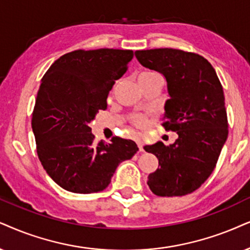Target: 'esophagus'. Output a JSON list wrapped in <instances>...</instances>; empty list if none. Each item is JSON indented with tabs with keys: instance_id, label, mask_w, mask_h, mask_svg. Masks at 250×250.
<instances>
[{
	"instance_id": "esophagus-1",
	"label": "esophagus",
	"mask_w": 250,
	"mask_h": 250,
	"mask_svg": "<svg viewBox=\"0 0 250 250\" xmlns=\"http://www.w3.org/2000/svg\"><path fill=\"white\" fill-rule=\"evenodd\" d=\"M136 143H137L138 148H140L141 152H143V151H144V147H143L144 146V143H143V141H142L140 137H137V138H136Z\"/></svg>"
}]
</instances>
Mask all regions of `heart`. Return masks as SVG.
<instances>
[{
  "instance_id": "obj_1",
  "label": "heart",
  "mask_w": 250,
  "mask_h": 250,
  "mask_svg": "<svg viewBox=\"0 0 250 250\" xmlns=\"http://www.w3.org/2000/svg\"><path fill=\"white\" fill-rule=\"evenodd\" d=\"M157 77H162V76L154 71H144L140 75L138 81L152 80V78H157ZM132 122H134L135 125H140V127H143V125H146V119H145L143 115H134L132 116Z\"/></svg>"
}]
</instances>
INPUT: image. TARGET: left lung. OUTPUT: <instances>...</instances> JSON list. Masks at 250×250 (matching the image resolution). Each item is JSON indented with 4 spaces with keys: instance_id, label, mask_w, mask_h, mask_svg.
Returning <instances> with one entry per match:
<instances>
[{
    "instance_id": "obj_1",
    "label": "left lung",
    "mask_w": 250,
    "mask_h": 250,
    "mask_svg": "<svg viewBox=\"0 0 250 250\" xmlns=\"http://www.w3.org/2000/svg\"><path fill=\"white\" fill-rule=\"evenodd\" d=\"M145 68L164 75L169 98L163 127L179 135L174 143L145 145L159 160L147 185L157 196H183L201 187L213 172L229 135L223 86L211 63L195 53L173 48L136 50Z\"/></svg>"
}]
</instances>
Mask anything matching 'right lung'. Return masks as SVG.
Segmentation results:
<instances>
[{
	"instance_id": "right-lung-1",
	"label": "right lung",
	"mask_w": 250,
	"mask_h": 250,
	"mask_svg": "<svg viewBox=\"0 0 250 250\" xmlns=\"http://www.w3.org/2000/svg\"><path fill=\"white\" fill-rule=\"evenodd\" d=\"M132 58L128 49H78L62 55L43 75L32 114L37 153L47 174L65 190H104L119 164L138 151L134 141L118 136L96 144L88 127L107 108L109 91Z\"/></svg>"
}]
</instances>
